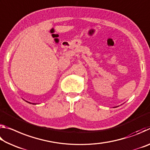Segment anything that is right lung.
Instances as JSON below:
<instances>
[{
	"instance_id": "1",
	"label": "right lung",
	"mask_w": 150,
	"mask_h": 150,
	"mask_svg": "<svg viewBox=\"0 0 150 150\" xmlns=\"http://www.w3.org/2000/svg\"><path fill=\"white\" fill-rule=\"evenodd\" d=\"M28 103H29V102H28ZM33 105H34V104H33Z\"/></svg>"
}]
</instances>
